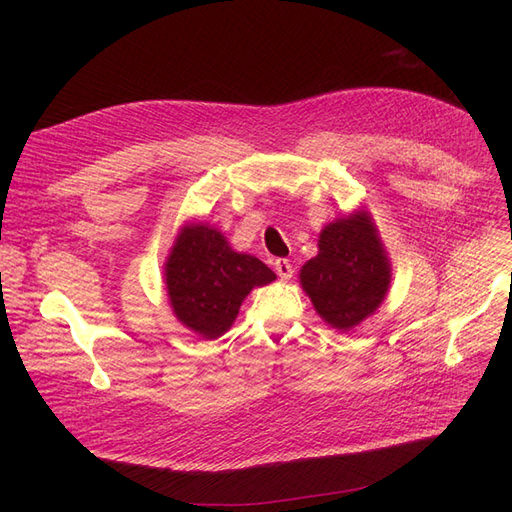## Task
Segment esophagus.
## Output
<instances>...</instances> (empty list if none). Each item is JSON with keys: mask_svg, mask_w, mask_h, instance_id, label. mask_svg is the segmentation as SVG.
<instances>
[{"mask_svg": "<svg viewBox=\"0 0 512 512\" xmlns=\"http://www.w3.org/2000/svg\"><path fill=\"white\" fill-rule=\"evenodd\" d=\"M273 267H275V273L282 277V280H290L292 277V265H290V260H286V258H277L275 262H273Z\"/></svg>", "mask_w": 512, "mask_h": 512, "instance_id": "esophagus-1", "label": "esophagus"}]
</instances>
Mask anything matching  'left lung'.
Segmentation results:
<instances>
[{
	"label": "left lung",
	"instance_id": "8db88e82",
	"mask_svg": "<svg viewBox=\"0 0 512 512\" xmlns=\"http://www.w3.org/2000/svg\"><path fill=\"white\" fill-rule=\"evenodd\" d=\"M299 280L320 318L350 331L371 316L391 286V262L367 211H354L324 226L318 256L307 260Z\"/></svg>",
	"mask_w": 512,
	"mask_h": 512
}]
</instances>
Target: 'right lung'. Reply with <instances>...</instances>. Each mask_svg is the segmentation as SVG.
Returning a JSON list of instances; mask_svg holds the SVG:
<instances>
[{
    "label": "right lung",
    "mask_w": 512,
    "mask_h": 512,
    "mask_svg": "<svg viewBox=\"0 0 512 512\" xmlns=\"http://www.w3.org/2000/svg\"><path fill=\"white\" fill-rule=\"evenodd\" d=\"M170 307L190 331L215 339L235 322L239 307L256 286H267L275 273L250 254H239L220 230L185 224L164 265Z\"/></svg>",
    "instance_id": "obj_1"
}]
</instances>
